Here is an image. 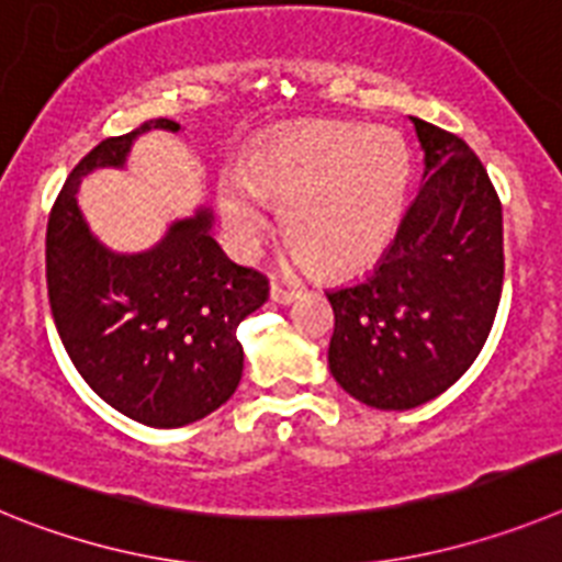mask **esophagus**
Masks as SVG:
<instances>
[{
  "mask_svg": "<svg viewBox=\"0 0 562 562\" xmlns=\"http://www.w3.org/2000/svg\"><path fill=\"white\" fill-rule=\"evenodd\" d=\"M296 300V291L294 288H282L277 285V282H271V302H277V305H288V302Z\"/></svg>",
  "mask_w": 562,
  "mask_h": 562,
  "instance_id": "1",
  "label": "esophagus"
}]
</instances>
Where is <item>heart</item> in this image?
<instances>
[{
	"instance_id": "obj_1",
	"label": "heart",
	"mask_w": 562,
	"mask_h": 562,
	"mask_svg": "<svg viewBox=\"0 0 562 562\" xmlns=\"http://www.w3.org/2000/svg\"><path fill=\"white\" fill-rule=\"evenodd\" d=\"M409 187V149L393 130L314 124L257 146L217 183L234 243L251 251L285 209L302 260L325 274H353L396 237Z\"/></svg>"
}]
</instances>
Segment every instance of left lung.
<instances>
[{
  "label": "left lung",
  "mask_w": 562,
  "mask_h": 562,
  "mask_svg": "<svg viewBox=\"0 0 562 562\" xmlns=\"http://www.w3.org/2000/svg\"><path fill=\"white\" fill-rule=\"evenodd\" d=\"M424 178L396 237L362 280L328 291V368L375 409H413L475 362L504 288V212L458 135L409 119Z\"/></svg>",
  "instance_id": "left-lung-1"
}]
</instances>
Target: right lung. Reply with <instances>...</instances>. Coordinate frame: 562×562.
Segmentation results:
<instances>
[{
	"label": "right lung",
	"instance_id": "right-lung-1",
	"mask_svg": "<svg viewBox=\"0 0 562 562\" xmlns=\"http://www.w3.org/2000/svg\"><path fill=\"white\" fill-rule=\"evenodd\" d=\"M155 119L101 140L78 160L47 223V296L67 356L110 407L146 427H183L226 404L240 384L237 325L268 300V280L232 262L212 237V212L175 221L153 248L119 254L95 240L78 212L92 169L126 164Z\"/></svg>",
	"mask_w": 562,
	"mask_h": 562
}]
</instances>
